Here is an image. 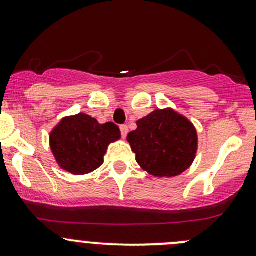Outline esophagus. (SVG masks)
I'll return each instance as SVG.
<instances>
[{
	"label": "esophagus",
	"mask_w": 256,
	"mask_h": 256,
	"mask_svg": "<svg viewBox=\"0 0 256 256\" xmlns=\"http://www.w3.org/2000/svg\"><path fill=\"white\" fill-rule=\"evenodd\" d=\"M120 131H121V136H122L124 138L128 136V125H121L120 126Z\"/></svg>",
	"instance_id": "34e87169"
}]
</instances>
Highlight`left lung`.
<instances>
[{"label":"left lung","mask_w":256,"mask_h":256,"mask_svg":"<svg viewBox=\"0 0 256 256\" xmlns=\"http://www.w3.org/2000/svg\"><path fill=\"white\" fill-rule=\"evenodd\" d=\"M128 135L141 168L156 177H174L194 161L198 138L188 118L172 109L154 110Z\"/></svg>","instance_id":"obj_1"}]
</instances>
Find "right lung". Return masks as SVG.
I'll list each match as a JSON object with an SVG mask.
<instances>
[{
	"label": "right lung",
	"instance_id": "obj_1",
	"mask_svg": "<svg viewBox=\"0 0 256 256\" xmlns=\"http://www.w3.org/2000/svg\"><path fill=\"white\" fill-rule=\"evenodd\" d=\"M120 136L114 122L102 125L92 116L80 112L64 118L50 132L49 142L62 168L73 174H85L102 166L109 144Z\"/></svg>",
	"mask_w": 256,
	"mask_h": 256
}]
</instances>
